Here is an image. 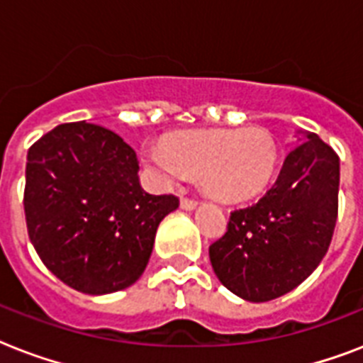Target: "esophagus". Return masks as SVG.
Here are the masks:
<instances>
[{
    "mask_svg": "<svg viewBox=\"0 0 363 363\" xmlns=\"http://www.w3.org/2000/svg\"><path fill=\"white\" fill-rule=\"evenodd\" d=\"M181 207L184 211H194L198 207V201H194V199H188V198H181Z\"/></svg>",
    "mask_w": 363,
    "mask_h": 363,
    "instance_id": "1",
    "label": "esophagus"
}]
</instances>
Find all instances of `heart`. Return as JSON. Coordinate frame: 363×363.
I'll return each instance as SVG.
<instances>
[{
    "instance_id": "heart-1",
    "label": "heart",
    "mask_w": 363,
    "mask_h": 363,
    "mask_svg": "<svg viewBox=\"0 0 363 363\" xmlns=\"http://www.w3.org/2000/svg\"><path fill=\"white\" fill-rule=\"evenodd\" d=\"M143 158L167 184L199 175L209 198L239 203L267 186L277 165V148L262 130L215 128L173 133L165 145H147Z\"/></svg>"
}]
</instances>
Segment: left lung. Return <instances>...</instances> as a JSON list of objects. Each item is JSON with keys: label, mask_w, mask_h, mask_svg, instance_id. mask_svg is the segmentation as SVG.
Listing matches in <instances>:
<instances>
[{"label": "left lung", "mask_w": 363, "mask_h": 363, "mask_svg": "<svg viewBox=\"0 0 363 363\" xmlns=\"http://www.w3.org/2000/svg\"><path fill=\"white\" fill-rule=\"evenodd\" d=\"M275 184L258 203L233 211L209 247L218 281L239 298H281L318 267L337 220L339 158L315 133L298 131Z\"/></svg>", "instance_id": "8db88e82"}]
</instances>
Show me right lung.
<instances>
[{
  "label": "right lung",
  "mask_w": 363,
  "mask_h": 363,
  "mask_svg": "<svg viewBox=\"0 0 363 363\" xmlns=\"http://www.w3.org/2000/svg\"><path fill=\"white\" fill-rule=\"evenodd\" d=\"M135 150L115 131L60 124L28 150L24 211L43 264L67 286L104 296L131 286L160 222L179 207L139 182Z\"/></svg>",
  "instance_id": "right-lung-1"
}]
</instances>
